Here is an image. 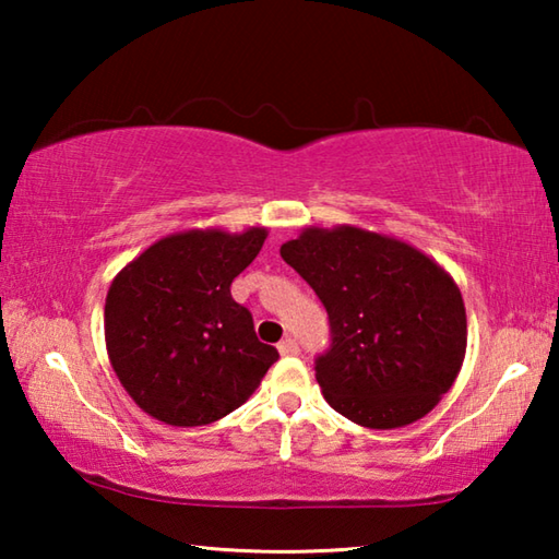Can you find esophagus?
Masks as SVG:
<instances>
[{
    "label": "esophagus",
    "instance_id": "1",
    "mask_svg": "<svg viewBox=\"0 0 559 559\" xmlns=\"http://www.w3.org/2000/svg\"><path fill=\"white\" fill-rule=\"evenodd\" d=\"M278 353L283 357H296V355H300V345L293 337H286L283 343H278Z\"/></svg>",
    "mask_w": 559,
    "mask_h": 559
}]
</instances>
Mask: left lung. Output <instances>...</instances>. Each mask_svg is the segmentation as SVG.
<instances>
[{"instance_id":"obj_1","label":"left lung","mask_w":559,"mask_h":559,"mask_svg":"<svg viewBox=\"0 0 559 559\" xmlns=\"http://www.w3.org/2000/svg\"><path fill=\"white\" fill-rule=\"evenodd\" d=\"M281 259L316 290L330 345L316 357L328 404L370 429L429 414L466 355V308L439 263L390 236L337 226L306 229Z\"/></svg>"}]
</instances>
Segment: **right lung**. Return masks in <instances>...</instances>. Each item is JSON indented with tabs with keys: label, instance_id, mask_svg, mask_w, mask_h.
Here are the masks:
<instances>
[{
	"label": "right lung",
	"instance_id": "add662e5",
	"mask_svg": "<svg viewBox=\"0 0 559 559\" xmlns=\"http://www.w3.org/2000/svg\"><path fill=\"white\" fill-rule=\"evenodd\" d=\"M263 239L266 229L175 234L118 273L106 298V345L140 409L173 427H202L257 390L278 349L257 337L231 281Z\"/></svg>",
	"mask_w": 559,
	"mask_h": 559
}]
</instances>
